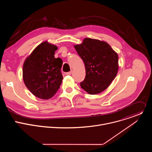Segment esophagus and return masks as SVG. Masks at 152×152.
I'll list each match as a JSON object with an SVG mask.
<instances>
[{
	"label": "esophagus",
	"mask_w": 152,
	"mask_h": 152,
	"mask_svg": "<svg viewBox=\"0 0 152 152\" xmlns=\"http://www.w3.org/2000/svg\"><path fill=\"white\" fill-rule=\"evenodd\" d=\"M72 71H70V72H67L66 74V75H70L72 74Z\"/></svg>",
	"instance_id": "1"
}]
</instances>
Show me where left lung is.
Here are the masks:
<instances>
[{
    "instance_id": "obj_1",
    "label": "left lung",
    "mask_w": 152,
    "mask_h": 152,
    "mask_svg": "<svg viewBox=\"0 0 152 152\" xmlns=\"http://www.w3.org/2000/svg\"><path fill=\"white\" fill-rule=\"evenodd\" d=\"M75 48L82 59L86 71L80 86L90 94L105 90L115 79L118 70V56L103 41L85 38Z\"/></svg>"
}]
</instances>
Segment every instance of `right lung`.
Wrapping results in <instances>:
<instances>
[{"mask_svg": "<svg viewBox=\"0 0 152 152\" xmlns=\"http://www.w3.org/2000/svg\"><path fill=\"white\" fill-rule=\"evenodd\" d=\"M57 46L44 41L25 59L23 79L28 90L42 99L52 97L63 79L61 69L62 60L54 56Z\"/></svg>", "mask_w": 152, "mask_h": 152, "instance_id": "1", "label": "right lung"}]
</instances>
